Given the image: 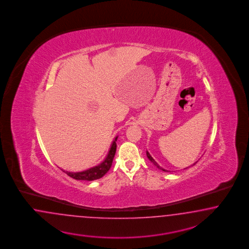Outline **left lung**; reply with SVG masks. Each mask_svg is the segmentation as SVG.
<instances>
[{
	"label": "left lung",
	"mask_w": 249,
	"mask_h": 249,
	"mask_svg": "<svg viewBox=\"0 0 249 249\" xmlns=\"http://www.w3.org/2000/svg\"><path fill=\"white\" fill-rule=\"evenodd\" d=\"M146 154H147V157H148V159H149V160H151V162H152V163H153L154 165L156 166V167H157L158 169H160V170H161V171H163V172H169V171H167V170H164L163 168H161L160 166L159 165L158 163H157V162H156V161L154 160V159L151 157V154L149 153V151H147V152H146ZM196 163H194V164H196Z\"/></svg>",
	"instance_id": "obj_1"
}]
</instances>
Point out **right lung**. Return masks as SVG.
Instances as JSON below:
<instances>
[{
  "label": "right lung",
  "instance_id": "add662e5",
  "mask_svg": "<svg viewBox=\"0 0 249 249\" xmlns=\"http://www.w3.org/2000/svg\"><path fill=\"white\" fill-rule=\"evenodd\" d=\"M117 139H118V137L115 138L105 160L98 165L92 167L90 169L86 170L83 172H78V173H71V172H66V171H64V172L71 178H73L75 180H78V181H94V180H98L99 178L103 177L108 172V170L112 165V161H113L116 149H117V143H116Z\"/></svg>",
  "mask_w": 249,
  "mask_h": 249
}]
</instances>
